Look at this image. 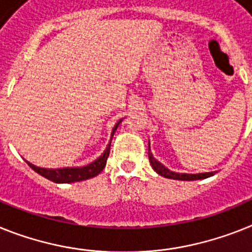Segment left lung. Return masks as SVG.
I'll use <instances>...</instances> for the list:
<instances>
[{"label": "left lung", "mask_w": 252, "mask_h": 252, "mask_svg": "<svg viewBox=\"0 0 252 252\" xmlns=\"http://www.w3.org/2000/svg\"><path fill=\"white\" fill-rule=\"evenodd\" d=\"M149 160L151 164L152 169L155 170L158 174H160L164 178L169 179H177V181H197V179H205L209 178L211 175H214L215 172L210 173H198V174H187V173H175L169 170L166 166H164L160 161H158L154 155H152L151 149H150V142H149Z\"/></svg>", "instance_id": "obj_1"}]
</instances>
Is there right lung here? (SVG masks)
<instances>
[{
    "label": "right lung",
    "instance_id": "obj_1",
    "mask_svg": "<svg viewBox=\"0 0 252 252\" xmlns=\"http://www.w3.org/2000/svg\"><path fill=\"white\" fill-rule=\"evenodd\" d=\"M122 120L116 123L115 126L113 128L111 132V139H113L114 133H115L116 128L119 126ZM111 139H110L109 145L105 149L102 155L100 158H97L94 161L86 166H74V168H59V169H47V168H41V166H35L34 164L27 161L29 166H31L35 173L41 174L44 178L50 179V181L55 182V183H74V182H80L86 181V179L94 178L96 175L100 174L102 172V169L106 165V160L109 158L110 154V146H111Z\"/></svg>",
    "mask_w": 252,
    "mask_h": 252
}]
</instances>
